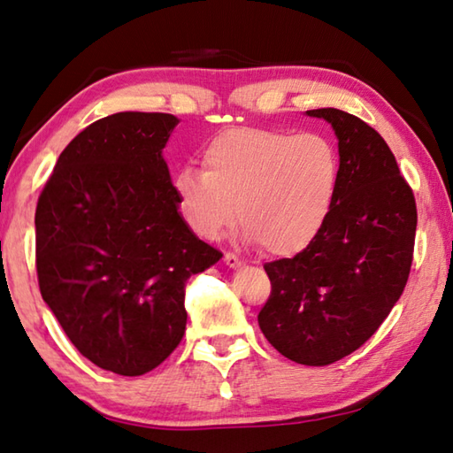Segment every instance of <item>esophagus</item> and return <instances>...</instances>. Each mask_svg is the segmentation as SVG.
<instances>
[{"mask_svg": "<svg viewBox=\"0 0 453 453\" xmlns=\"http://www.w3.org/2000/svg\"><path fill=\"white\" fill-rule=\"evenodd\" d=\"M225 264H226V266H228V268H233V270H236V268H241L244 262H242L241 258H238V256H236V254H233V252H226V254H225Z\"/></svg>", "mask_w": 453, "mask_h": 453, "instance_id": "obj_1", "label": "esophagus"}]
</instances>
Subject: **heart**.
Masks as SVG:
<instances>
[{
	"label": "heart",
	"mask_w": 453,
	"mask_h": 453,
	"mask_svg": "<svg viewBox=\"0 0 453 453\" xmlns=\"http://www.w3.org/2000/svg\"><path fill=\"white\" fill-rule=\"evenodd\" d=\"M339 187V153L321 134L230 127L203 150V169L173 177L181 217L219 241L241 217L246 241L274 256L305 250L326 226Z\"/></svg>",
	"instance_id": "heart-1"
}]
</instances>
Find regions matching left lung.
Wrapping results in <instances>:
<instances>
[{"instance_id": "left-lung-1", "label": "left lung", "mask_w": 453, "mask_h": 453, "mask_svg": "<svg viewBox=\"0 0 453 453\" xmlns=\"http://www.w3.org/2000/svg\"><path fill=\"white\" fill-rule=\"evenodd\" d=\"M331 124L339 187L326 226L305 250L264 266L272 294L258 326L300 365L357 351L403 296L411 274L416 201L377 130L337 108L307 110Z\"/></svg>"}]
</instances>
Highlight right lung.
Segmentation results:
<instances>
[{
    "instance_id": "add662e5",
    "label": "right lung",
    "mask_w": 453,
    "mask_h": 453,
    "mask_svg": "<svg viewBox=\"0 0 453 453\" xmlns=\"http://www.w3.org/2000/svg\"><path fill=\"white\" fill-rule=\"evenodd\" d=\"M173 114L118 112L58 156L35 212L41 296L73 345L140 377L183 339L185 284L223 254L177 207L164 148Z\"/></svg>"
}]
</instances>
